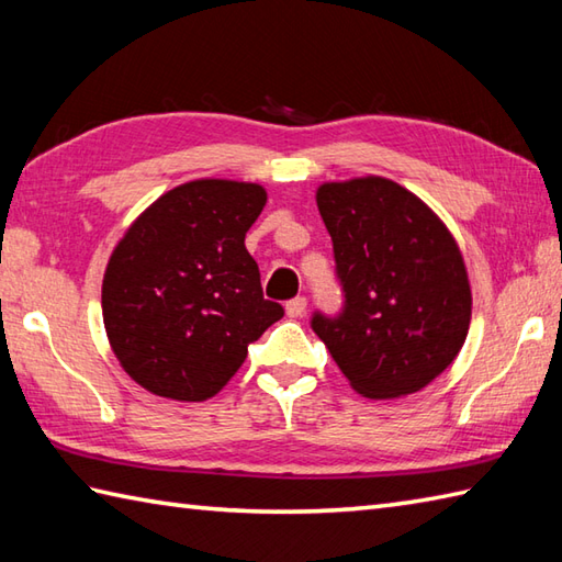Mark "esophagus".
<instances>
[{"label":"esophagus","mask_w":562,"mask_h":562,"mask_svg":"<svg viewBox=\"0 0 562 562\" xmlns=\"http://www.w3.org/2000/svg\"><path fill=\"white\" fill-rule=\"evenodd\" d=\"M284 308H288V316L290 318L304 316V312H306V296H294V300H290Z\"/></svg>","instance_id":"1"}]
</instances>
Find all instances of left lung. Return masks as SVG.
<instances>
[{
  "label": "left lung",
  "mask_w": 562,
  "mask_h": 562,
  "mask_svg": "<svg viewBox=\"0 0 562 562\" xmlns=\"http://www.w3.org/2000/svg\"><path fill=\"white\" fill-rule=\"evenodd\" d=\"M316 202L342 306L314 312V333L362 396L420 391L453 362L471 324L457 241L420 198L389 178L324 183Z\"/></svg>",
  "instance_id": "obj_1"
}]
</instances>
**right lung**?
Masks as SVG:
<instances>
[{"label": "right lung", "mask_w": 562, "mask_h": 562, "mask_svg": "<svg viewBox=\"0 0 562 562\" xmlns=\"http://www.w3.org/2000/svg\"><path fill=\"white\" fill-rule=\"evenodd\" d=\"M256 183L193 181L161 195L115 246L103 278L111 348L139 386L212 398L248 345L284 316L262 300L246 232L266 205Z\"/></svg>", "instance_id": "obj_1"}]
</instances>
